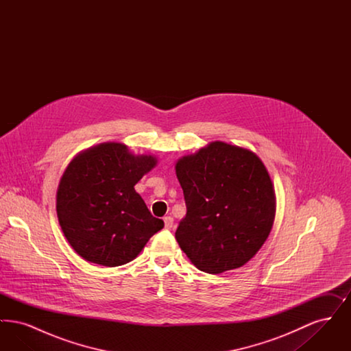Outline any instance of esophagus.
<instances>
[{
  "label": "esophagus",
  "instance_id": "1",
  "mask_svg": "<svg viewBox=\"0 0 351 351\" xmlns=\"http://www.w3.org/2000/svg\"><path fill=\"white\" fill-rule=\"evenodd\" d=\"M163 221H165V228H166V229H171V228H172V225H173V218L171 217V216H167V217L163 218Z\"/></svg>",
  "mask_w": 351,
  "mask_h": 351
}]
</instances>
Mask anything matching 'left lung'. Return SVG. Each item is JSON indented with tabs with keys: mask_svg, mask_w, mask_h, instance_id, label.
Segmentation results:
<instances>
[{
	"mask_svg": "<svg viewBox=\"0 0 351 351\" xmlns=\"http://www.w3.org/2000/svg\"><path fill=\"white\" fill-rule=\"evenodd\" d=\"M186 213L175 237L206 274L242 267L259 251L275 217L267 169L251 151L213 142L176 163Z\"/></svg>",
	"mask_w": 351,
	"mask_h": 351,
	"instance_id": "obj_1",
	"label": "left lung"
}]
</instances>
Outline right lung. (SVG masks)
I'll use <instances>...</instances> for the list:
<instances>
[{
	"mask_svg": "<svg viewBox=\"0 0 351 351\" xmlns=\"http://www.w3.org/2000/svg\"><path fill=\"white\" fill-rule=\"evenodd\" d=\"M155 163L154 156H134L122 143H102L69 163L58 188L56 212L69 245L85 261L126 265L165 228L134 189Z\"/></svg>",
	"mask_w": 351,
	"mask_h": 351,
	"instance_id": "obj_1",
	"label": "right lung"
}]
</instances>
